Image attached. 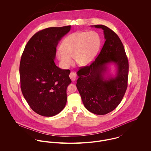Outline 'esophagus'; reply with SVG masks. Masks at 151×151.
<instances>
[{
    "label": "esophagus",
    "mask_w": 151,
    "mask_h": 151,
    "mask_svg": "<svg viewBox=\"0 0 151 151\" xmlns=\"http://www.w3.org/2000/svg\"><path fill=\"white\" fill-rule=\"evenodd\" d=\"M69 77L70 78V79L72 80V81H74L76 79V74L75 73L71 71L69 75Z\"/></svg>",
    "instance_id": "esophagus-1"
}]
</instances>
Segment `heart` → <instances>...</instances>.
I'll return each instance as SVG.
<instances>
[{
    "instance_id": "b5f03b06",
    "label": "heart",
    "mask_w": 151,
    "mask_h": 151,
    "mask_svg": "<svg viewBox=\"0 0 151 151\" xmlns=\"http://www.w3.org/2000/svg\"><path fill=\"white\" fill-rule=\"evenodd\" d=\"M101 45V37L95 31L75 32L65 38L56 56L65 67L72 65L73 56L78 65H86L95 59Z\"/></svg>"
}]
</instances>
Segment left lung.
I'll list each match as a JSON object with an SVG mask.
<instances>
[{
	"label": "left lung",
	"mask_w": 151,
	"mask_h": 151,
	"mask_svg": "<svg viewBox=\"0 0 151 151\" xmlns=\"http://www.w3.org/2000/svg\"><path fill=\"white\" fill-rule=\"evenodd\" d=\"M91 27L102 29L106 41L95 61L77 72L76 86L86 109L95 114L104 115L116 109L125 94L129 62L124 46L113 31L104 25ZM110 63L116 65V74L106 77Z\"/></svg>",
	"instance_id": "obj_1"
}]
</instances>
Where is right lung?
Here are the masks:
<instances>
[{"instance_id":"1","label":"right lung","mask_w":151,"mask_h":151,"mask_svg":"<svg viewBox=\"0 0 151 151\" xmlns=\"http://www.w3.org/2000/svg\"><path fill=\"white\" fill-rule=\"evenodd\" d=\"M71 25L50 27L35 34L22 54L20 77L22 95L35 113L51 117L59 113L67 102L66 90L71 83L70 71L56 65V47Z\"/></svg>"}]
</instances>
